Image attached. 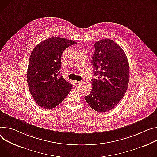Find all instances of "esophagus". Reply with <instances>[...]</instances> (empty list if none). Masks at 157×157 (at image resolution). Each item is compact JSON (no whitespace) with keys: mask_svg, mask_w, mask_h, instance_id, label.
Here are the masks:
<instances>
[{"mask_svg":"<svg viewBox=\"0 0 157 157\" xmlns=\"http://www.w3.org/2000/svg\"><path fill=\"white\" fill-rule=\"evenodd\" d=\"M81 83H82V82H81V81H75V84L76 86H79V85H80Z\"/></svg>","mask_w":157,"mask_h":157,"instance_id":"34e87169","label":"esophagus"}]
</instances>
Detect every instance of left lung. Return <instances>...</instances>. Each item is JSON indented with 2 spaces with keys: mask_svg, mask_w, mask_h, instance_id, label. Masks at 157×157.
<instances>
[{
  "mask_svg": "<svg viewBox=\"0 0 157 157\" xmlns=\"http://www.w3.org/2000/svg\"><path fill=\"white\" fill-rule=\"evenodd\" d=\"M92 58L94 76L92 90L85 100L94 110L106 112L123 99L130 78L129 64L122 48L115 41L103 39L94 44Z\"/></svg>",
  "mask_w": 157,
  "mask_h": 157,
  "instance_id": "obj_1",
  "label": "left lung"
}]
</instances>
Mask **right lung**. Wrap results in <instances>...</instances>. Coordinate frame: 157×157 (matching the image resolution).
<instances>
[{"label":"right lung","mask_w":157,"mask_h":157,"mask_svg":"<svg viewBox=\"0 0 157 157\" xmlns=\"http://www.w3.org/2000/svg\"><path fill=\"white\" fill-rule=\"evenodd\" d=\"M75 44L72 40L53 37L40 42L32 51L27 80L29 91L39 106L55 108L72 89L73 85L59 74L63 51Z\"/></svg>","instance_id":"1"}]
</instances>
